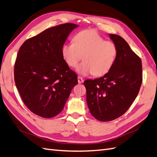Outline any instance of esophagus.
I'll list each match as a JSON object with an SVG mask.
<instances>
[{
  "instance_id": "esophagus-1",
  "label": "esophagus",
  "mask_w": 157,
  "mask_h": 157,
  "mask_svg": "<svg viewBox=\"0 0 157 157\" xmlns=\"http://www.w3.org/2000/svg\"><path fill=\"white\" fill-rule=\"evenodd\" d=\"M83 82H84L83 78H82V77H78V82L79 84H81V83H82Z\"/></svg>"
}]
</instances>
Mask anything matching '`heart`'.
<instances>
[{"mask_svg": "<svg viewBox=\"0 0 157 157\" xmlns=\"http://www.w3.org/2000/svg\"><path fill=\"white\" fill-rule=\"evenodd\" d=\"M73 41L62 45L61 55L71 67L77 66L82 56L83 62L76 69L78 74L101 76L112 69L117 56V47L113 42L105 41L94 29L77 33Z\"/></svg>", "mask_w": 157, "mask_h": 157, "instance_id": "heart-1", "label": "heart"}]
</instances>
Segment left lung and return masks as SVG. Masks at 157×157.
<instances>
[{
	"mask_svg": "<svg viewBox=\"0 0 157 157\" xmlns=\"http://www.w3.org/2000/svg\"><path fill=\"white\" fill-rule=\"evenodd\" d=\"M117 47L116 61L103 77L84 82L90 112L96 120L109 121L126 112L142 83L141 60L121 36L109 34Z\"/></svg>",
	"mask_w": 157,
	"mask_h": 157,
	"instance_id": "8db88e82",
	"label": "left lung"
}]
</instances>
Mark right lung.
I'll list each match as a JSON object with an SVG mask.
<instances>
[{
	"label": "right lung",
	"mask_w": 157,
	"mask_h": 157,
	"mask_svg": "<svg viewBox=\"0 0 157 157\" xmlns=\"http://www.w3.org/2000/svg\"><path fill=\"white\" fill-rule=\"evenodd\" d=\"M78 25L67 23L45 29L21 46L14 80L24 104L42 117L57 116L65 106L77 75L61 55L62 45Z\"/></svg>",
	"instance_id": "right-lung-1"
}]
</instances>
